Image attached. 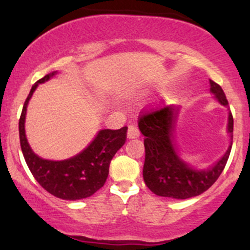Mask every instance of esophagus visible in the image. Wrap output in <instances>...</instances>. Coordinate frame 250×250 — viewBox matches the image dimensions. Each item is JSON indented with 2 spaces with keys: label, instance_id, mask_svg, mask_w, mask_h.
<instances>
[{
  "label": "esophagus",
  "instance_id": "1",
  "mask_svg": "<svg viewBox=\"0 0 250 250\" xmlns=\"http://www.w3.org/2000/svg\"><path fill=\"white\" fill-rule=\"evenodd\" d=\"M139 136H140L139 129L135 127V125H129L128 131H127V139L133 140V139H137Z\"/></svg>",
  "mask_w": 250,
  "mask_h": 250
}]
</instances>
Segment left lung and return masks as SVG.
Listing matches in <instances>:
<instances>
[{
	"instance_id": "8db88e82",
	"label": "left lung",
	"mask_w": 250,
	"mask_h": 250,
	"mask_svg": "<svg viewBox=\"0 0 250 250\" xmlns=\"http://www.w3.org/2000/svg\"><path fill=\"white\" fill-rule=\"evenodd\" d=\"M210 93L223 107L228 108L225 93L217 83L209 80ZM181 107L168 105L140 117L139 129L145 136L146 160L143 180L154 194L163 197L186 200L205 193L219 179L226 167L233 143L234 120L228 109L227 133L230 145L223 156L206 169H197L186 162L175 143Z\"/></svg>"
}]
</instances>
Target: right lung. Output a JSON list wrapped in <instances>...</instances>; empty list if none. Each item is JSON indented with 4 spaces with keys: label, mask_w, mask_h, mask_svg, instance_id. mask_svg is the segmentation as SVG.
I'll use <instances>...</instances> for the list:
<instances>
[{
    "label": "right lung",
    "mask_w": 250,
    "mask_h": 250,
    "mask_svg": "<svg viewBox=\"0 0 250 250\" xmlns=\"http://www.w3.org/2000/svg\"><path fill=\"white\" fill-rule=\"evenodd\" d=\"M59 74L53 71L39 80L30 89L19 122L20 143L28 168L35 180L48 193L62 200L76 201L91 196L103 187L109 174V165L114 155L125 145L127 127L117 130L102 129L81 153L61 161L40 157L33 151L25 136L27 107L40 83L49 81Z\"/></svg>",
    "instance_id": "right-lung-1"
}]
</instances>
